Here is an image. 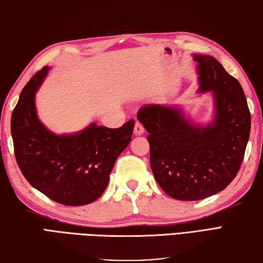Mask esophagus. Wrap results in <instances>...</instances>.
I'll list each match as a JSON object with an SVG mask.
<instances>
[{
	"label": "esophagus",
	"instance_id": "esophagus-1",
	"mask_svg": "<svg viewBox=\"0 0 263 263\" xmlns=\"http://www.w3.org/2000/svg\"><path fill=\"white\" fill-rule=\"evenodd\" d=\"M134 133H135L136 135H142V134H144V126H143L140 121H136L135 128H134Z\"/></svg>",
	"mask_w": 263,
	"mask_h": 263
}]
</instances>
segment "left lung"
I'll use <instances>...</instances> for the list:
<instances>
[{
    "label": "left lung",
    "mask_w": 263,
    "mask_h": 263,
    "mask_svg": "<svg viewBox=\"0 0 263 263\" xmlns=\"http://www.w3.org/2000/svg\"><path fill=\"white\" fill-rule=\"evenodd\" d=\"M199 91H213L215 119L192 125L175 107L146 104L137 112L150 144V166L158 184L177 200H200L224 190L244 159L251 113L237 79L212 56L196 54Z\"/></svg>",
    "instance_id": "obj_1"
}]
</instances>
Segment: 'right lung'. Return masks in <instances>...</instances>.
<instances>
[{"label": "right lung", "mask_w": 263, "mask_h": 263, "mask_svg": "<svg viewBox=\"0 0 263 263\" xmlns=\"http://www.w3.org/2000/svg\"><path fill=\"white\" fill-rule=\"evenodd\" d=\"M49 67L35 73L22 90L11 116L14 156L29 184L51 200L82 206L105 191L120 153L129 144L135 121L120 128L92 123L74 135H54L36 116L35 91Z\"/></svg>", "instance_id": "right-lung-1"}]
</instances>
